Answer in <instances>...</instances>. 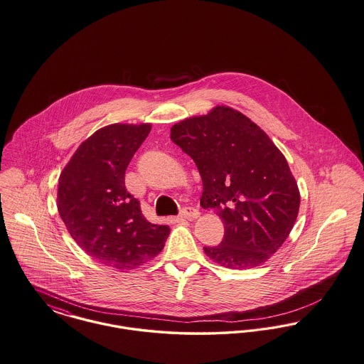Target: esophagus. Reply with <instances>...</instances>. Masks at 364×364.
I'll use <instances>...</instances> for the list:
<instances>
[{
  "label": "esophagus",
  "mask_w": 364,
  "mask_h": 364,
  "mask_svg": "<svg viewBox=\"0 0 364 364\" xmlns=\"http://www.w3.org/2000/svg\"><path fill=\"white\" fill-rule=\"evenodd\" d=\"M181 218H187V220H191V218H196L199 215V210L195 209V208H184L180 214H178Z\"/></svg>",
  "instance_id": "34e87169"
}]
</instances>
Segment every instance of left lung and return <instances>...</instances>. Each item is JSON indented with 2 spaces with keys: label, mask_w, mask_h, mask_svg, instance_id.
Masks as SVG:
<instances>
[{
  "label": "left lung",
  "mask_w": 364,
  "mask_h": 364,
  "mask_svg": "<svg viewBox=\"0 0 364 364\" xmlns=\"http://www.w3.org/2000/svg\"><path fill=\"white\" fill-rule=\"evenodd\" d=\"M171 139L202 177L200 206L224 223L221 243L203 247L206 256L231 269L265 262L299 214V187L283 154L264 130L230 107L176 124Z\"/></svg>",
  "instance_id": "8db88e82"
}]
</instances>
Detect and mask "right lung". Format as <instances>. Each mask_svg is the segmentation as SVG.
<instances>
[{"label": "right lung", "instance_id": "right-lung-1", "mask_svg": "<svg viewBox=\"0 0 364 364\" xmlns=\"http://www.w3.org/2000/svg\"><path fill=\"white\" fill-rule=\"evenodd\" d=\"M150 124H114L85 140L59 178L58 209L73 239L99 262L132 269L156 256L171 232L151 224L125 187V171Z\"/></svg>", "mask_w": 364, "mask_h": 364}]
</instances>
